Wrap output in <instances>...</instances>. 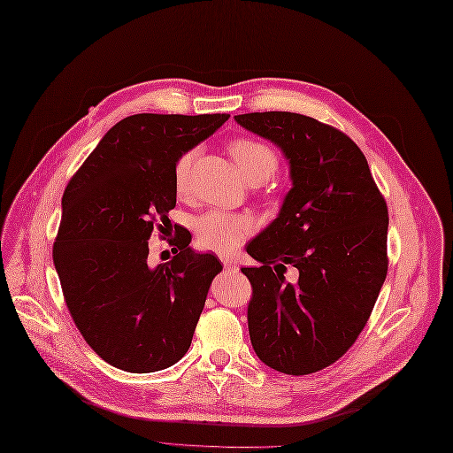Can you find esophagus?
Listing matches in <instances>:
<instances>
[{"label":"esophagus","mask_w":453,"mask_h":453,"mask_svg":"<svg viewBox=\"0 0 453 453\" xmlns=\"http://www.w3.org/2000/svg\"><path fill=\"white\" fill-rule=\"evenodd\" d=\"M221 262H223V267L228 269V271H235V269H238V260H235V257L221 256Z\"/></svg>","instance_id":"obj_1"}]
</instances>
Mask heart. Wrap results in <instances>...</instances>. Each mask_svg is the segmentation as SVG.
<instances>
[{
	"label": "heart",
	"instance_id": "obj_1",
	"mask_svg": "<svg viewBox=\"0 0 453 453\" xmlns=\"http://www.w3.org/2000/svg\"><path fill=\"white\" fill-rule=\"evenodd\" d=\"M228 153L238 164L243 177L252 184H262L269 180L280 165L276 149L256 138L232 140L228 143ZM193 158H196V150H186L175 164L173 184L179 193H184L188 188ZM254 228L256 221L252 215L223 210H210L199 215L196 223H193L197 243L204 249L219 252H232L238 249L247 235L254 232Z\"/></svg>",
	"mask_w": 453,
	"mask_h": 453
}]
</instances>
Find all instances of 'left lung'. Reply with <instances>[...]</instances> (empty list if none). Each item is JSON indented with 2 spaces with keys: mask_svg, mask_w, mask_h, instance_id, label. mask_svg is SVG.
<instances>
[{
  "mask_svg": "<svg viewBox=\"0 0 453 453\" xmlns=\"http://www.w3.org/2000/svg\"><path fill=\"white\" fill-rule=\"evenodd\" d=\"M284 150L293 188L247 245L249 334L267 367L304 376L330 367L367 325L385 282L387 213L367 158L339 128L295 112L235 116ZM299 271L296 285L283 274Z\"/></svg>",
  "mask_w": 453,
  "mask_h": 453,
  "instance_id": "8db88e82",
  "label": "left lung"
}]
</instances>
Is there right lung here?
Returning a JSON list of instances; mask_svg holds the SVG:
<instances>
[{
	"mask_svg": "<svg viewBox=\"0 0 453 453\" xmlns=\"http://www.w3.org/2000/svg\"><path fill=\"white\" fill-rule=\"evenodd\" d=\"M230 114H134L116 123L62 196L53 264L75 326L127 372L171 367L189 349L215 274L211 254L177 242L173 260L147 264L149 238L177 204L173 169Z\"/></svg>",
	"mask_w": 453,
	"mask_h": 453,
	"instance_id": "obj_1",
	"label": "right lung"
}]
</instances>
